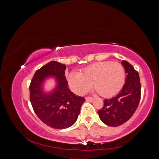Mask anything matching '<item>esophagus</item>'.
Listing matches in <instances>:
<instances>
[{"instance_id":"1","label":"esophagus","mask_w":159,"mask_h":159,"mask_svg":"<svg viewBox=\"0 0 159 159\" xmlns=\"http://www.w3.org/2000/svg\"><path fill=\"white\" fill-rule=\"evenodd\" d=\"M85 99H86V101H88V102H92V101H93V100H94V98H92V97H86L85 98Z\"/></svg>"}]
</instances>
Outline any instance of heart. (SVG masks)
<instances>
[{
  "label": "heart",
  "instance_id": "b5f03b06",
  "mask_svg": "<svg viewBox=\"0 0 159 159\" xmlns=\"http://www.w3.org/2000/svg\"><path fill=\"white\" fill-rule=\"evenodd\" d=\"M125 71L118 62L104 61L89 65L81 73L71 72L67 82L71 89L78 95H83L93 87L103 97H110L123 88Z\"/></svg>",
  "mask_w": 159,
  "mask_h": 159
}]
</instances>
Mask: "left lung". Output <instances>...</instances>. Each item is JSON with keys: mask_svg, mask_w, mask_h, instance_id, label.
Returning a JSON list of instances; mask_svg holds the SVG:
<instances>
[{"mask_svg": "<svg viewBox=\"0 0 159 159\" xmlns=\"http://www.w3.org/2000/svg\"><path fill=\"white\" fill-rule=\"evenodd\" d=\"M121 64L125 68L127 76L121 91L114 97L105 99L98 114L105 125L117 127L132 116L141 99V83L139 74L132 65L126 61Z\"/></svg>", "mask_w": 159, "mask_h": 159, "instance_id": "8db88e82", "label": "left lung"}]
</instances>
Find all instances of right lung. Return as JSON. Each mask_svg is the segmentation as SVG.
I'll use <instances>...</instances> for the list:
<instances>
[{"label": "right lung", "instance_id": "right-lung-1", "mask_svg": "<svg viewBox=\"0 0 159 159\" xmlns=\"http://www.w3.org/2000/svg\"><path fill=\"white\" fill-rule=\"evenodd\" d=\"M66 66L50 61L36 70L30 85V99L34 112L47 125L54 129H65L74 123L80 114L85 98L71 92L65 76ZM55 76L57 85L47 94L43 92V81Z\"/></svg>", "mask_w": 159, "mask_h": 159}]
</instances>
